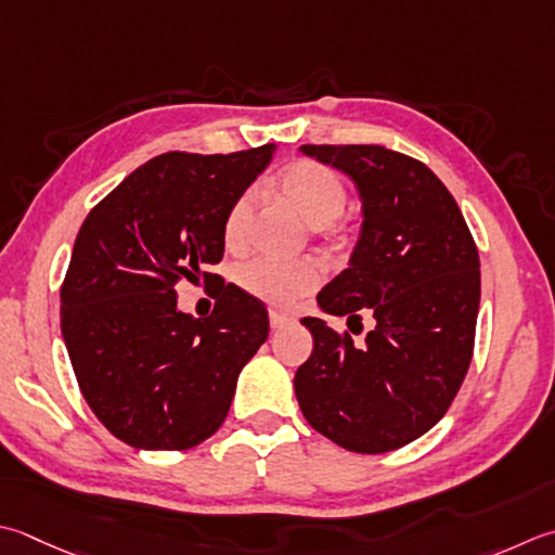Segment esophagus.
I'll use <instances>...</instances> for the list:
<instances>
[{"label":"esophagus","mask_w":555,"mask_h":555,"mask_svg":"<svg viewBox=\"0 0 555 555\" xmlns=\"http://www.w3.org/2000/svg\"><path fill=\"white\" fill-rule=\"evenodd\" d=\"M269 322H271V330H281V327H286L288 322H293V318H291V314H286V312L271 310L269 312Z\"/></svg>","instance_id":"1"}]
</instances>
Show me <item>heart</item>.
I'll return each instance as SVG.
<instances>
[{
	"label": "heart",
	"mask_w": 555,
	"mask_h": 555,
	"mask_svg": "<svg viewBox=\"0 0 555 555\" xmlns=\"http://www.w3.org/2000/svg\"><path fill=\"white\" fill-rule=\"evenodd\" d=\"M279 188L298 206L312 225L330 233H341L336 216L344 211L349 192L344 180L330 166L318 160H298L279 176ZM255 211V190H243L228 206L223 219V243L237 249L247 241L249 221ZM324 269L312 257L276 259L253 257L235 269V281L247 296L274 308H291L298 298L308 296L322 284Z\"/></svg>",
	"instance_id": "b5f03b06"
}]
</instances>
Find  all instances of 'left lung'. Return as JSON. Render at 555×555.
Segmentation results:
<instances>
[{
  "instance_id": "left-lung-1",
  "label": "left lung",
  "mask_w": 555,
  "mask_h": 555,
  "mask_svg": "<svg viewBox=\"0 0 555 555\" xmlns=\"http://www.w3.org/2000/svg\"><path fill=\"white\" fill-rule=\"evenodd\" d=\"M363 199L351 267L318 296L330 314L375 318L365 344L302 318L314 349L298 367L302 416L361 454L404 448L448 414L474 356L479 249L457 202L426 163L377 144H306Z\"/></svg>"
}]
</instances>
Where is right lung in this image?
I'll use <instances>...</instances> for the list:
<instances>
[{
    "label": "right lung",
    "mask_w": 555,
    "mask_h": 555,
    "mask_svg": "<svg viewBox=\"0 0 555 555\" xmlns=\"http://www.w3.org/2000/svg\"><path fill=\"white\" fill-rule=\"evenodd\" d=\"M274 154L170 151L146 160L81 223L60 324L86 404L139 450H190L228 416L243 365L267 341L264 302L209 274L228 206ZM218 283L209 319L177 310L180 280Z\"/></svg>",
    "instance_id": "right-lung-1"
}]
</instances>
